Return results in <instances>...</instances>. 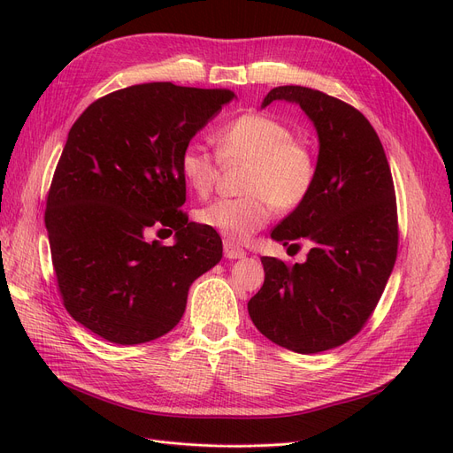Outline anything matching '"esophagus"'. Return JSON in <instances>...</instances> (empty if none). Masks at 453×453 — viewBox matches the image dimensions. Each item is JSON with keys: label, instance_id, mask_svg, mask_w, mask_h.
<instances>
[{"label": "esophagus", "instance_id": "34e87169", "mask_svg": "<svg viewBox=\"0 0 453 453\" xmlns=\"http://www.w3.org/2000/svg\"><path fill=\"white\" fill-rule=\"evenodd\" d=\"M223 250H225V257L226 258H243L245 257V251L242 248H238V245L230 243V242H225Z\"/></svg>", "mask_w": 453, "mask_h": 453}]
</instances>
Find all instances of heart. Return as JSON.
I'll return each mask as SVG.
<instances>
[{
    "mask_svg": "<svg viewBox=\"0 0 453 453\" xmlns=\"http://www.w3.org/2000/svg\"><path fill=\"white\" fill-rule=\"evenodd\" d=\"M223 164H248L242 190L245 196L219 198L196 211L200 225L230 242L248 240L263 228L273 208L296 210L310 196L318 177L313 150L293 138L291 128L263 113H245L217 134ZM219 158L198 142L185 145L180 172L198 195H208L219 175Z\"/></svg>",
    "mask_w": 453,
    "mask_h": 453,
    "instance_id": "heart-1",
    "label": "heart"
}]
</instances>
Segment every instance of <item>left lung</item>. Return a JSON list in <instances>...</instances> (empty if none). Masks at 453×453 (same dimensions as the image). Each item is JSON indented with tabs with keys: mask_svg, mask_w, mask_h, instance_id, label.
<instances>
[{
	"mask_svg": "<svg viewBox=\"0 0 453 453\" xmlns=\"http://www.w3.org/2000/svg\"><path fill=\"white\" fill-rule=\"evenodd\" d=\"M296 104L318 132V177L310 196L272 230L304 263L263 257L265 283L248 303L273 344L319 353L357 334L386 289L396 258V202L386 150L357 109L306 87L272 88L263 105ZM287 250V251H289Z\"/></svg>",
	"mask_w": 453,
	"mask_h": 453,
	"instance_id": "1",
	"label": "left lung"
}]
</instances>
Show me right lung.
<instances>
[{"mask_svg":"<svg viewBox=\"0 0 453 453\" xmlns=\"http://www.w3.org/2000/svg\"><path fill=\"white\" fill-rule=\"evenodd\" d=\"M234 98L226 88L134 85L90 104L67 134L45 225L64 306L94 334L134 346L170 333L188 287L221 260L217 232L180 210V157ZM150 227L175 231L174 245L147 242Z\"/></svg>","mask_w":453,"mask_h":453,"instance_id":"add662e5","label":"right lung"}]
</instances>
